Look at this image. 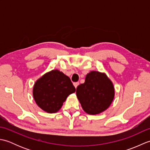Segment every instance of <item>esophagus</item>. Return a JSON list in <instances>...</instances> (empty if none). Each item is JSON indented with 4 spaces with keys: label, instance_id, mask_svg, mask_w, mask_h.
<instances>
[{
    "label": "esophagus",
    "instance_id": "1",
    "mask_svg": "<svg viewBox=\"0 0 150 150\" xmlns=\"http://www.w3.org/2000/svg\"><path fill=\"white\" fill-rule=\"evenodd\" d=\"M73 85H74V86L75 87V88H77L78 86L79 85V82H74V83H73Z\"/></svg>",
    "mask_w": 150,
    "mask_h": 150
}]
</instances>
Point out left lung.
<instances>
[{
  "label": "left lung",
  "mask_w": 150,
  "mask_h": 150,
  "mask_svg": "<svg viewBox=\"0 0 150 150\" xmlns=\"http://www.w3.org/2000/svg\"><path fill=\"white\" fill-rule=\"evenodd\" d=\"M76 94L85 112L96 115L110 106L115 90L113 83L105 73L92 71L87 74L84 83L78 86Z\"/></svg>",
  "instance_id": "obj_1"
}]
</instances>
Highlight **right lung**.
<instances>
[{"label":"right lung","mask_w":150,"mask_h":150,"mask_svg":"<svg viewBox=\"0 0 150 150\" xmlns=\"http://www.w3.org/2000/svg\"><path fill=\"white\" fill-rule=\"evenodd\" d=\"M75 88L70 79L57 69L44 75L33 86L35 101L41 109L47 113H56L62 107L69 95Z\"/></svg>","instance_id":"obj_1"}]
</instances>
